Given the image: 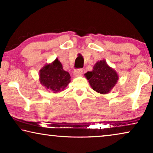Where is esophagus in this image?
I'll return each instance as SVG.
<instances>
[{
    "label": "esophagus",
    "instance_id": "1",
    "mask_svg": "<svg viewBox=\"0 0 153 153\" xmlns=\"http://www.w3.org/2000/svg\"><path fill=\"white\" fill-rule=\"evenodd\" d=\"M82 74H83V70L81 68L76 69V70H75L74 71V75L75 76H80V75H81Z\"/></svg>",
    "mask_w": 153,
    "mask_h": 153
}]
</instances>
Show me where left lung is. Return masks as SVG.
I'll list each match as a JSON object with an SVG mask.
<instances>
[{
	"label": "left lung",
	"instance_id": "1",
	"mask_svg": "<svg viewBox=\"0 0 153 153\" xmlns=\"http://www.w3.org/2000/svg\"><path fill=\"white\" fill-rule=\"evenodd\" d=\"M94 91L101 94L109 93L118 79L117 73L106 64L100 60L94 65L93 70L85 74Z\"/></svg>",
	"mask_w": 153,
	"mask_h": 153
}]
</instances>
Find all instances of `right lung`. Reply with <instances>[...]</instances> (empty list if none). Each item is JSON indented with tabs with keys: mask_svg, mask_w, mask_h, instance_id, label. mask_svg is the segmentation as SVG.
<instances>
[{
	"mask_svg": "<svg viewBox=\"0 0 153 153\" xmlns=\"http://www.w3.org/2000/svg\"><path fill=\"white\" fill-rule=\"evenodd\" d=\"M39 81L47 89L57 93L62 91L70 82V75L62 68L57 58L39 71Z\"/></svg>",
	"mask_w": 153,
	"mask_h": 153,
	"instance_id": "right-lung-1",
	"label": "right lung"
}]
</instances>
